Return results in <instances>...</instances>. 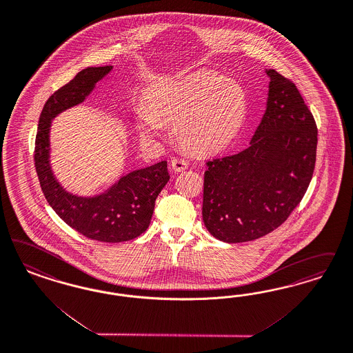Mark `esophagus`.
Segmentation results:
<instances>
[{"instance_id":"obj_1","label":"esophagus","mask_w":353,"mask_h":353,"mask_svg":"<svg viewBox=\"0 0 353 353\" xmlns=\"http://www.w3.org/2000/svg\"><path fill=\"white\" fill-rule=\"evenodd\" d=\"M172 168L176 172H183L188 168V160L185 158L172 159Z\"/></svg>"}]
</instances>
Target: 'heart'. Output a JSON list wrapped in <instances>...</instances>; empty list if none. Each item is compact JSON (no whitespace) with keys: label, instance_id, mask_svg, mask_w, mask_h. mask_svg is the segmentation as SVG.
I'll list each match as a JSON object with an SVG mask.
<instances>
[{"label":"heart","instance_id":"b5f03b06","mask_svg":"<svg viewBox=\"0 0 353 353\" xmlns=\"http://www.w3.org/2000/svg\"><path fill=\"white\" fill-rule=\"evenodd\" d=\"M248 116L243 85L216 73L202 72L170 82L135 110L134 122L147 138L158 137L163 122L183 146L193 151H215L227 146L241 130Z\"/></svg>","mask_w":353,"mask_h":353}]
</instances>
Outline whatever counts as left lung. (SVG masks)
Instances as JSON below:
<instances>
[{
    "label": "left lung",
    "mask_w": 353,
    "mask_h": 353,
    "mask_svg": "<svg viewBox=\"0 0 353 353\" xmlns=\"http://www.w3.org/2000/svg\"><path fill=\"white\" fill-rule=\"evenodd\" d=\"M268 107L241 152L207 161L202 216L215 239L253 241L276 230L301 202L316 165V125L291 79L274 69Z\"/></svg>",
    "instance_id": "obj_1"
}]
</instances>
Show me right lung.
<instances>
[{
    "label": "right lung",
    "instance_id": "obj_1",
    "mask_svg": "<svg viewBox=\"0 0 353 353\" xmlns=\"http://www.w3.org/2000/svg\"><path fill=\"white\" fill-rule=\"evenodd\" d=\"M112 66L87 68L49 97L39 119L35 141V167L41 190L50 207L69 227L91 240L122 243L141 236L150 225L159 193L170 181L167 161L133 170L94 196L66 192L49 163L50 122L63 110L85 101Z\"/></svg>",
    "mask_w": 353,
    "mask_h": 353
}]
</instances>
